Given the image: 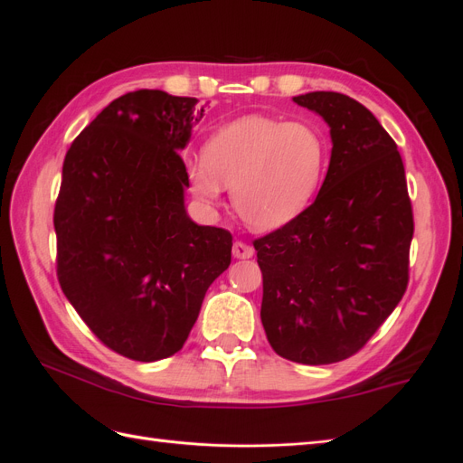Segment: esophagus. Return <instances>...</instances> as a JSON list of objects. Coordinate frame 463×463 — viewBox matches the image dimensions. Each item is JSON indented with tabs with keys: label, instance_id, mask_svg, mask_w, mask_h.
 <instances>
[{
	"label": "esophagus",
	"instance_id": "esophagus-1",
	"mask_svg": "<svg viewBox=\"0 0 463 463\" xmlns=\"http://www.w3.org/2000/svg\"><path fill=\"white\" fill-rule=\"evenodd\" d=\"M254 254V249L250 247V245H247V243H243V241H235L233 243V256L235 258H250Z\"/></svg>",
	"mask_w": 463,
	"mask_h": 463
}]
</instances>
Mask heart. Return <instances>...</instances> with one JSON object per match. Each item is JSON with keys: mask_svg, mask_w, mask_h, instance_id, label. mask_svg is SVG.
Here are the masks:
<instances>
[{"mask_svg": "<svg viewBox=\"0 0 463 463\" xmlns=\"http://www.w3.org/2000/svg\"><path fill=\"white\" fill-rule=\"evenodd\" d=\"M325 167V140L307 123L247 116L220 127L188 163L192 194L218 205L232 188L237 214L254 230H275L298 216L316 194Z\"/></svg>", "mask_w": 463, "mask_h": 463, "instance_id": "heart-1", "label": "heart"}]
</instances>
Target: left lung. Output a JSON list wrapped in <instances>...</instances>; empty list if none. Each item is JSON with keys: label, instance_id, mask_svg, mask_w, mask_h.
Instances as JSON below:
<instances>
[{"label": "left lung", "instance_id": "left-lung-1", "mask_svg": "<svg viewBox=\"0 0 463 463\" xmlns=\"http://www.w3.org/2000/svg\"><path fill=\"white\" fill-rule=\"evenodd\" d=\"M292 100L328 123L332 154L316 201L254 239L260 317L277 355L330 364L355 355L401 302L412 203L397 144L371 109L332 90Z\"/></svg>", "mask_w": 463, "mask_h": 463}]
</instances>
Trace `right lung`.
Here are the masks:
<instances>
[{"mask_svg": "<svg viewBox=\"0 0 463 463\" xmlns=\"http://www.w3.org/2000/svg\"><path fill=\"white\" fill-rule=\"evenodd\" d=\"M140 89L71 142L54 205L57 275L106 347L142 363L175 355L232 262V233L184 207L186 147L205 106Z\"/></svg>", "mask_w": 463, "mask_h": 463, "instance_id": "1", "label": "right lung"}]
</instances>
